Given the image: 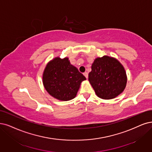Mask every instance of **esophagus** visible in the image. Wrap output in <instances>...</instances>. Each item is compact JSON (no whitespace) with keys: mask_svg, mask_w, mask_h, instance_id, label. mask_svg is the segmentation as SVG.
I'll use <instances>...</instances> for the list:
<instances>
[{"mask_svg":"<svg viewBox=\"0 0 152 152\" xmlns=\"http://www.w3.org/2000/svg\"><path fill=\"white\" fill-rule=\"evenodd\" d=\"M83 75L86 77V78L88 77V73L87 72H85L83 73Z\"/></svg>","mask_w":152,"mask_h":152,"instance_id":"1","label":"esophagus"}]
</instances>
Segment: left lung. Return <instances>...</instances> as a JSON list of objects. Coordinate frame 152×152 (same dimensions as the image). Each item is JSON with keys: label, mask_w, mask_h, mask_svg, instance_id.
I'll list each match as a JSON object with an SVG mask.
<instances>
[{"label": "left lung", "mask_w": 152, "mask_h": 152, "mask_svg": "<svg viewBox=\"0 0 152 152\" xmlns=\"http://www.w3.org/2000/svg\"><path fill=\"white\" fill-rule=\"evenodd\" d=\"M88 80L100 98L116 97L125 88L127 78L124 67L117 59L104 56L94 60Z\"/></svg>", "instance_id": "left-lung-1"}]
</instances>
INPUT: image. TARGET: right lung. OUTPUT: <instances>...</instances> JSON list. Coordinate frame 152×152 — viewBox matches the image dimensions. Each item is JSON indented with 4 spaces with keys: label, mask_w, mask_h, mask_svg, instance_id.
Returning <instances> with one entry per match:
<instances>
[{
    "label": "right lung",
    "mask_w": 152,
    "mask_h": 152,
    "mask_svg": "<svg viewBox=\"0 0 152 152\" xmlns=\"http://www.w3.org/2000/svg\"><path fill=\"white\" fill-rule=\"evenodd\" d=\"M42 79L49 94L58 99L69 101L75 98L86 77L71 64L67 58H56L47 64Z\"/></svg>",
    "instance_id": "right-lung-1"
}]
</instances>
